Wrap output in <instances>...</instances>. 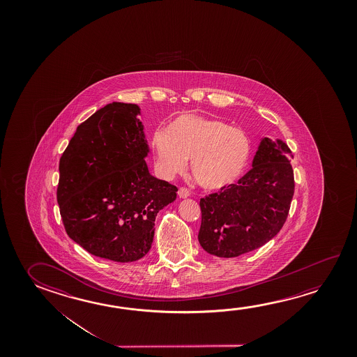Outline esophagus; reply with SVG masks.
Instances as JSON below:
<instances>
[{
    "mask_svg": "<svg viewBox=\"0 0 357 357\" xmlns=\"http://www.w3.org/2000/svg\"><path fill=\"white\" fill-rule=\"evenodd\" d=\"M178 195H179V198L185 199L190 195V192L188 190L187 188H179Z\"/></svg>",
    "mask_w": 357,
    "mask_h": 357,
    "instance_id": "1",
    "label": "esophagus"
}]
</instances>
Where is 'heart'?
<instances>
[{
	"label": "heart",
	"mask_w": 357,
	"mask_h": 357,
	"mask_svg": "<svg viewBox=\"0 0 357 357\" xmlns=\"http://www.w3.org/2000/svg\"><path fill=\"white\" fill-rule=\"evenodd\" d=\"M151 146L160 176L170 179L179 174L190 158L192 174L206 190H219L238 181L252 153L245 130L197 114L179 116L167 132H154Z\"/></svg>",
	"instance_id": "b5f03b06"
}]
</instances>
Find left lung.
Listing matches in <instances>:
<instances>
[{
    "instance_id": "1",
    "label": "left lung",
    "mask_w": 357,
    "mask_h": 357,
    "mask_svg": "<svg viewBox=\"0 0 357 357\" xmlns=\"http://www.w3.org/2000/svg\"><path fill=\"white\" fill-rule=\"evenodd\" d=\"M287 143L260 139L252 168L236 184L200 199L199 244L219 257H235L266 244L280 231L295 183Z\"/></svg>"
}]
</instances>
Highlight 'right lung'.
Masks as SVG:
<instances>
[{"label": "right lung", "instance_id": "right-lung-1", "mask_svg": "<svg viewBox=\"0 0 357 357\" xmlns=\"http://www.w3.org/2000/svg\"><path fill=\"white\" fill-rule=\"evenodd\" d=\"M141 108L113 102L81 123L59 159L57 202L70 239L94 257L132 263L149 252L159 211L178 189L153 176Z\"/></svg>", "mask_w": 357, "mask_h": 357}]
</instances>
